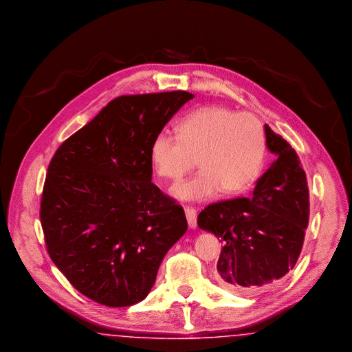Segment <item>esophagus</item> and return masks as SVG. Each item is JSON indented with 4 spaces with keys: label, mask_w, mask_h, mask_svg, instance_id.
I'll return each instance as SVG.
<instances>
[{
    "label": "esophagus",
    "mask_w": 352,
    "mask_h": 352,
    "mask_svg": "<svg viewBox=\"0 0 352 352\" xmlns=\"http://www.w3.org/2000/svg\"><path fill=\"white\" fill-rule=\"evenodd\" d=\"M184 213H186V219H187V224L191 229L197 228V211L195 208L191 207H186L184 208Z\"/></svg>",
    "instance_id": "obj_1"
}]
</instances>
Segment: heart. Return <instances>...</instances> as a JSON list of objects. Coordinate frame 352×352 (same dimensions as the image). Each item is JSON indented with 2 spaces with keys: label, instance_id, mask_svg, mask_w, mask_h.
<instances>
[{
  "label": "heart",
  "instance_id": "b5f03b06",
  "mask_svg": "<svg viewBox=\"0 0 352 352\" xmlns=\"http://www.w3.org/2000/svg\"><path fill=\"white\" fill-rule=\"evenodd\" d=\"M178 136L166 131L155 135L151 158L158 177L178 181L199 164L201 171L177 184L171 194L184 201L206 200L221 191L237 195L261 175L267 153L262 123L250 113L207 106L186 115Z\"/></svg>",
  "mask_w": 352,
  "mask_h": 352
}]
</instances>
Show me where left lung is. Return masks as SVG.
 <instances>
[{
  "label": "left lung",
  "mask_w": 352,
  "mask_h": 352,
  "mask_svg": "<svg viewBox=\"0 0 352 352\" xmlns=\"http://www.w3.org/2000/svg\"><path fill=\"white\" fill-rule=\"evenodd\" d=\"M276 160L256 181L252 197L212 203L197 226L220 239L217 280L230 292L249 295L276 283L295 267L309 223L307 175L295 149L265 126Z\"/></svg>",
  "instance_id": "obj_1"
}]
</instances>
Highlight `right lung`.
<instances>
[{"label": "right lung", "instance_id": "add662e5", "mask_svg": "<svg viewBox=\"0 0 352 352\" xmlns=\"http://www.w3.org/2000/svg\"><path fill=\"white\" fill-rule=\"evenodd\" d=\"M192 98L182 90L115 98L50 162L41 203L47 252L98 304L144 300L187 230L182 207L152 183L151 145Z\"/></svg>", "mask_w": 352, "mask_h": 352}]
</instances>
